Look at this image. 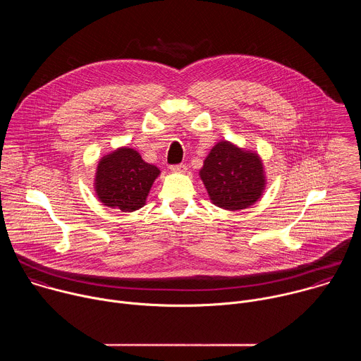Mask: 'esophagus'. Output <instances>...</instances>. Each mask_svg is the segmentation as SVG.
<instances>
[{
	"mask_svg": "<svg viewBox=\"0 0 361 361\" xmlns=\"http://www.w3.org/2000/svg\"><path fill=\"white\" fill-rule=\"evenodd\" d=\"M170 170L173 173H178V174H184L187 171V166L185 164H177V166H171Z\"/></svg>",
	"mask_w": 361,
	"mask_h": 361,
	"instance_id": "34e87169",
	"label": "esophagus"
}]
</instances>
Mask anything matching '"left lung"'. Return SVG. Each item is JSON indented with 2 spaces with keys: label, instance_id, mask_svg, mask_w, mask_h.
I'll use <instances>...</instances> for the list:
<instances>
[{
  "label": "left lung",
  "instance_id": "obj_1",
  "mask_svg": "<svg viewBox=\"0 0 361 361\" xmlns=\"http://www.w3.org/2000/svg\"><path fill=\"white\" fill-rule=\"evenodd\" d=\"M198 176L212 202L228 212H240L259 201L267 177L255 151L221 140L207 154Z\"/></svg>",
  "mask_w": 361,
  "mask_h": 361
}]
</instances>
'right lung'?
Instances as JSON below:
<instances>
[{
	"label": "right lung",
	"instance_id": "obj_1",
	"mask_svg": "<svg viewBox=\"0 0 361 361\" xmlns=\"http://www.w3.org/2000/svg\"><path fill=\"white\" fill-rule=\"evenodd\" d=\"M160 173L156 166L145 163L137 149L118 147L98 161L94 191L106 207L131 213L144 207Z\"/></svg>",
	"mask_w": 361,
	"mask_h": 361
}]
</instances>
